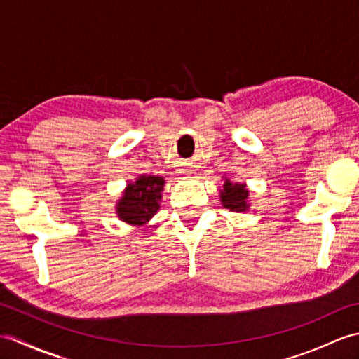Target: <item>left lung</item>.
I'll return each instance as SVG.
<instances>
[{
    "mask_svg": "<svg viewBox=\"0 0 359 359\" xmlns=\"http://www.w3.org/2000/svg\"><path fill=\"white\" fill-rule=\"evenodd\" d=\"M220 202L225 208L243 212L248 210V189L242 184H233L228 179L224 182V188L220 189Z\"/></svg>",
    "mask_w": 359,
    "mask_h": 359,
    "instance_id": "8db88e82",
    "label": "left lung"
}]
</instances>
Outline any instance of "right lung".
<instances>
[{
  "label": "right lung",
  "mask_w": 359,
  "mask_h": 359,
  "mask_svg": "<svg viewBox=\"0 0 359 359\" xmlns=\"http://www.w3.org/2000/svg\"><path fill=\"white\" fill-rule=\"evenodd\" d=\"M165 180L158 175H140L133 184H128L123 196L117 203V216L123 222L143 226L160 208Z\"/></svg>",
  "instance_id": "right-lung-1"
}]
</instances>
